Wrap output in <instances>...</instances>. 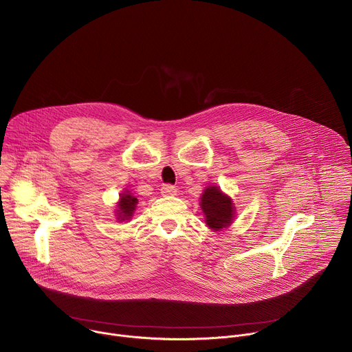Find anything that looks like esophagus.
<instances>
[{
	"instance_id": "34e87169",
	"label": "esophagus",
	"mask_w": 352,
	"mask_h": 352,
	"mask_svg": "<svg viewBox=\"0 0 352 352\" xmlns=\"http://www.w3.org/2000/svg\"><path fill=\"white\" fill-rule=\"evenodd\" d=\"M160 190H162V195H163V196H174V195H177V188L173 186V185H170V184L163 185Z\"/></svg>"
}]
</instances>
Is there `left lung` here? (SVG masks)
Returning a JSON list of instances; mask_svg holds the SVG:
<instances>
[{"mask_svg": "<svg viewBox=\"0 0 352 352\" xmlns=\"http://www.w3.org/2000/svg\"><path fill=\"white\" fill-rule=\"evenodd\" d=\"M199 205L204 212L205 223L212 231H223L234 223L236 209L232 204V199L224 193L220 186H206L202 196H200Z\"/></svg>", "mask_w": 352, "mask_h": 352, "instance_id": "left-lung-1", "label": "left lung"}]
</instances>
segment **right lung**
<instances>
[{
  "label": "right lung",
  "mask_w": 352,
  "mask_h": 352,
  "mask_svg": "<svg viewBox=\"0 0 352 352\" xmlns=\"http://www.w3.org/2000/svg\"><path fill=\"white\" fill-rule=\"evenodd\" d=\"M136 205H138V199L131 193V190L125 189L122 193H120V199L116 206L117 209L114 212L117 221L122 223V221L131 220L136 210Z\"/></svg>",
  "instance_id": "right-lung-1"
}]
</instances>
